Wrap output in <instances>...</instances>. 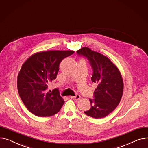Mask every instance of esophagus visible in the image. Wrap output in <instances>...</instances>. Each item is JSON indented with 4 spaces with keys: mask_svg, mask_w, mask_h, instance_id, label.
Listing matches in <instances>:
<instances>
[{
    "mask_svg": "<svg viewBox=\"0 0 148 148\" xmlns=\"http://www.w3.org/2000/svg\"><path fill=\"white\" fill-rule=\"evenodd\" d=\"M73 100H78L81 99V95L79 94H76L75 96H71L70 97Z\"/></svg>",
    "mask_w": 148,
    "mask_h": 148,
    "instance_id": "esophagus-1",
    "label": "esophagus"
}]
</instances>
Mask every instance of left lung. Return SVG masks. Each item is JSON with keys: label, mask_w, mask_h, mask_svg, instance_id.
<instances>
[{"label": "left lung", "mask_w": 148, "mask_h": 148, "mask_svg": "<svg viewBox=\"0 0 148 148\" xmlns=\"http://www.w3.org/2000/svg\"><path fill=\"white\" fill-rule=\"evenodd\" d=\"M76 53L88 59L93 71L91 81L97 84L94 99H90L91 108L85 111V114L95 119L105 117L117 107L122 97V76L118 67L106 56L88 47H83Z\"/></svg>", "instance_id": "left-lung-1"}]
</instances>
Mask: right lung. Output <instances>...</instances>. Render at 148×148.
Masks as SVG:
<instances>
[{"instance_id": "obj_1", "label": "right lung", "mask_w": 148, "mask_h": 148, "mask_svg": "<svg viewBox=\"0 0 148 148\" xmlns=\"http://www.w3.org/2000/svg\"><path fill=\"white\" fill-rule=\"evenodd\" d=\"M73 51H48L33 54L23 64L17 78V88L24 105L34 115L53 116L64 103L58 88L48 91L56 79L60 62Z\"/></svg>"}]
</instances>
